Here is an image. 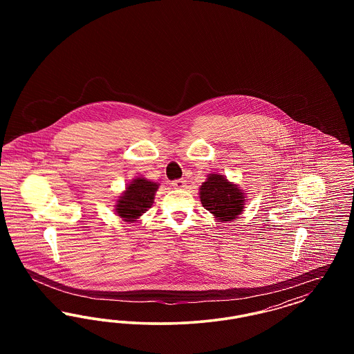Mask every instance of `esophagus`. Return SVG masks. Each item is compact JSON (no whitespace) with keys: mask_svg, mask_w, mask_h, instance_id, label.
I'll list each match as a JSON object with an SVG mask.
<instances>
[{"mask_svg":"<svg viewBox=\"0 0 354 354\" xmlns=\"http://www.w3.org/2000/svg\"><path fill=\"white\" fill-rule=\"evenodd\" d=\"M171 185H172L174 188H185V179H176V180H174Z\"/></svg>","mask_w":354,"mask_h":354,"instance_id":"1","label":"esophagus"}]
</instances>
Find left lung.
<instances>
[{
  "label": "left lung",
  "instance_id": "8db88e82",
  "mask_svg": "<svg viewBox=\"0 0 354 354\" xmlns=\"http://www.w3.org/2000/svg\"><path fill=\"white\" fill-rule=\"evenodd\" d=\"M203 207L220 221H231L244 208V194L223 175L209 174L201 187Z\"/></svg>",
  "mask_w": 354,
  "mask_h": 354
}]
</instances>
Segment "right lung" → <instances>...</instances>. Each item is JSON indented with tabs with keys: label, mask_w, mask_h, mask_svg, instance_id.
<instances>
[{
	"label": "right lung",
	"mask_w": 354,
	"mask_h": 354,
	"mask_svg": "<svg viewBox=\"0 0 354 354\" xmlns=\"http://www.w3.org/2000/svg\"><path fill=\"white\" fill-rule=\"evenodd\" d=\"M159 185L145 178H136L127 185L117 202V214L126 221H135L151 208L153 196Z\"/></svg>",
	"instance_id": "right-lung-1"
}]
</instances>
